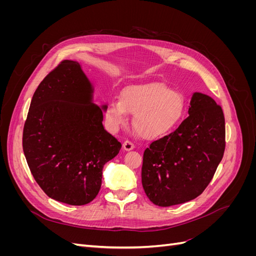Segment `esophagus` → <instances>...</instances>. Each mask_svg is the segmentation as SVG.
<instances>
[{"label": "esophagus", "instance_id": "esophagus-1", "mask_svg": "<svg viewBox=\"0 0 256 256\" xmlns=\"http://www.w3.org/2000/svg\"><path fill=\"white\" fill-rule=\"evenodd\" d=\"M122 147H124V150H131L134 148V143H132L129 140H126L125 142L122 143Z\"/></svg>", "mask_w": 256, "mask_h": 256}]
</instances>
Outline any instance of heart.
Wrapping results in <instances>:
<instances>
[{
  "label": "heart",
  "instance_id": "b5f03b06",
  "mask_svg": "<svg viewBox=\"0 0 256 256\" xmlns=\"http://www.w3.org/2000/svg\"><path fill=\"white\" fill-rule=\"evenodd\" d=\"M186 102L180 92L164 83L131 85L122 92L120 100L106 106V118L113 128L127 120V112L134 113L132 125L144 138H154L170 132L182 118Z\"/></svg>",
  "mask_w": 256,
  "mask_h": 256
}]
</instances>
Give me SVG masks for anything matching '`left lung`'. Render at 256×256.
Listing matches in <instances>:
<instances>
[{"mask_svg":"<svg viewBox=\"0 0 256 256\" xmlns=\"http://www.w3.org/2000/svg\"><path fill=\"white\" fill-rule=\"evenodd\" d=\"M188 112L177 129L152 141L143 154V189L157 206L182 204L202 194L226 150L222 108L194 92Z\"/></svg>","mask_w":256,"mask_h":256,"instance_id":"8db88e82","label":"left lung"}]
</instances>
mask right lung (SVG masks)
Returning <instances> with one entry per match:
<instances>
[{"label":"right lung","mask_w":256,"mask_h":256,"mask_svg":"<svg viewBox=\"0 0 256 256\" xmlns=\"http://www.w3.org/2000/svg\"><path fill=\"white\" fill-rule=\"evenodd\" d=\"M92 92L79 63L62 60L38 85L23 127V152L34 180L49 198L69 205L97 196L102 168L122 147L104 130Z\"/></svg>","instance_id":"1"}]
</instances>
